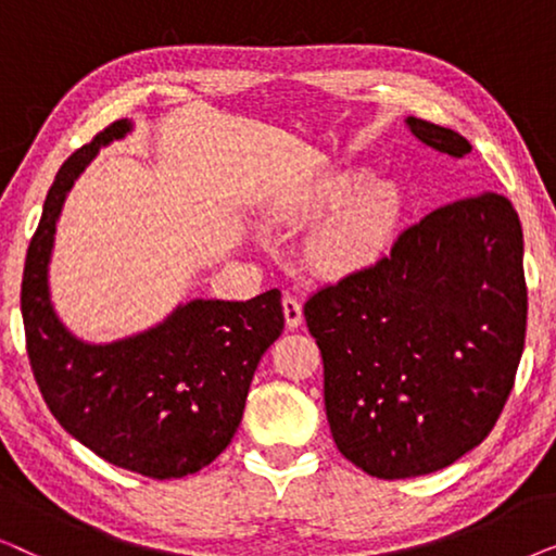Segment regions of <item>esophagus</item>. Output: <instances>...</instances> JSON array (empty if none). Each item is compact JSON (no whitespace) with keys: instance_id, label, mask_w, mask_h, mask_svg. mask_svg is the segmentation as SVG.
Wrapping results in <instances>:
<instances>
[{"instance_id":"esophagus-1","label":"esophagus","mask_w":556,"mask_h":556,"mask_svg":"<svg viewBox=\"0 0 556 556\" xmlns=\"http://www.w3.org/2000/svg\"><path fill=\"white\" fill-rule=\"evenodd\" d=\"M283 316H286L288 329H299V326L303 324V306H301V301L291 293L283 295Z\"/></svg>"}]
</instances>
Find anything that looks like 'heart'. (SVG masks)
Segmentation results:
<instances>
[{
  "mask_svg": "<svg viewBox=\"0 0 556 556\" xmlns=\"http://www.w3.org/2000/svg\"><path fill=\"white\" fill-rule=\"evenodd\" d=\"M356 172H337L308 187L291 207V217H311L333 208L308 240V257L326 273L367 268L382 255L400 217V194L390 181L367 179Z\"/></svg>",
  "mask_w": 556,
  "mask_h": 556,
  "instance_id": "heart-1",
  "label": "heart"
}]
</instances>
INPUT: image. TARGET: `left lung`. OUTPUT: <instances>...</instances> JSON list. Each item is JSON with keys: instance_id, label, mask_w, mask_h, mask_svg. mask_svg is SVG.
I'll use <instances>...</instances> for the list:
<instances>
[{"instance_id": "left-lung-1", "label": "left lung", "mask_w": 556, "mask_h": 556, "mask_svg": "<svg viewBox=\"0 0 556 556\" xmlns=\"http://www.w3.org/2000/svg\"><path fill=\"white\" fill-rule=\"evenodd\" d=\"M407 126L447 156L470 154L451 128ZM527 308L521 223L496 192L432 210L390 255L311 293L303 316L339 453L394 481L481 445L514 390Z\"/></svg>"}]
</instances>
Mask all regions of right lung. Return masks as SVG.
Listing matches in <instances>:
<instances>
[{"label":"right lung","instance_id":"right-lung-1","mask_svg":"<svg viewBox=\"0 0 556 556\" xmlns=\"http://www.w3.org/2000/svg\"><path fill=\"white\" fill-rule=\"evenodd\" d=\"M131 121H116L60 166L22 273L27 356L42 400L75 440L113 466L166 481L197 473L230 445L261 356L283 331L280 291L189 301L154 329L88 344L60 324L48 263L73 181Z\"/></svg>","mask_w":556,"mask_h":556}]
</instances>
